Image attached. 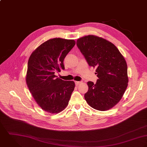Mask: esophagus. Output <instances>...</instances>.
I'll return each instance as SVG.
<instances>
[{"label": "esophagus", "mask_w": 147, "mask_h": 147, "mask_svg": "<svg viewBox=\"0 0 147 147\" xmlns=\"http://www.w3.org/2000/svg\"><path fill=\"white\" fill-rule=\"evenodd\" d=\"M81 83V81H75V84H76V86H78V85H80Z\"/></svg>", "instance_id": "esophagus-1"}]
</instances>
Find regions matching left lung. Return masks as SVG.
I'll list each match as a JSON object with an SVG mask.
<instances>
[{
	"label": "left lung",
	"mask_w": 147,
	"mask_h": 147,
	"mask_svg": "<svg viewBox=\"0 0 147 147\" xmlns=\"http://www.w3.org/2000/svg\"><path fill=\"white\" fill-rule=\"evenodd\" d=\"M77 45L90 66L96 67L98 79L88 81L85 98L93 109L108 110L122 98L128 86L127 65L117 48L111 42L93 35L80 38Z\"/></svg>",
	"instance_id": "left-lung-1"
}]
</instances>
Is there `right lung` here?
Listing matches in <instances>:
<instances>
[{
    "label": "right lung",
    "instance_id": "1",
    "mask_svg": "<svg viewBox=\"0 0 147 147\" xmlns=\"http://www.w3.org/2000/svg\"><path fill=\"white\" fill-rule=\"evenodd\" d=\"M75 44L73 40L50 39L40 45L28 60L27 86L38 106L49 113L64 110L74 89V81H63L55 73L65 69L64 59Z\"/></svg>",
    "mask_w": 147,
    "mask_h": 147
}]
</instances>
